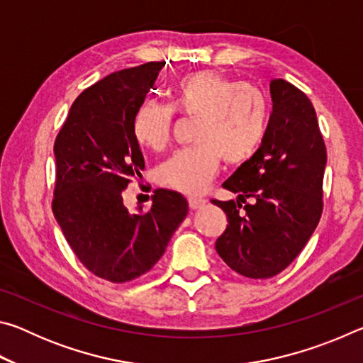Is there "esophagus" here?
Masks as SVG:
<instances>
[{
  "label": "esophagus",
  "mask_w": 363,
  "mask_h": 363,
  "mask_svg": "<svg viewBox=\"0 0 363 363\" xmlns=\"http://www.w3.org/2000/svg\"><path fill=\"white\" fill-rule=\"evenodd\" d=\"M206 203L205 199H201V196H189V206L192 208V210H199Z\"/></svg>",
  "instance_id": "esophagus-1"
}]
</instances>
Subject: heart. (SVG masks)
Wrapping results in <instances>:
<instances>
[{
  "label": "heart",
  "mask_w": 363,
  "mask_h": 363,
  "mask_svg": "<svg viewBox=\"0 0 363 363\" xmlns=\"http://www.w3.org/2000/svg\"><path fill=\"white\" fill-rule=\"evenodd\" d=\"M171 97V107L153 101L140 104L131 130L140 145L158 152L171 139L174 110L199 116L196 145L174 152L158 168L160 184L182 194L203 192L216 176L220 158L229 164L248 162L267 136L270 102L255 84L201 70L182 77Z\"/></svg>",
  "instance_id": "obj_1"
}]
</instances>
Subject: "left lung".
<instances>
[{
	"instance_id": "left-lung-1",
	"label": "left lung",
	"mask_w": 363,
	"mask_h": 363,
	"mask_svg": "<svg viewBox=\"0 0 363 363\" xmlns=\"http://www.w3.org/2000/svg\"><path fill=\"white\" fill-rule=\"evenodd\" d=\"M270 96L272 113L261 149L223 184L238 195L237 201L213 200L229 223L216 240L218 255L248 279L274 277L290 266L323 210L327 147L315 108L281 78L270 82Z\"/></svg>"
}]
</instances>
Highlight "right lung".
Returning <instances> with one entry per match:
<instances>
[{
	"mask_svg": "<svg viewBox=\"0 0 363 363\" xmlns=\"http://www.w3.org/2000/svg\"><path fill=\"white\" fill-rule=\"evenodd\" d=\"M163 67L147 62L89 86L54 143V218L83 266L112 284L149 272L189 211L187 200L167 189L153 192L147 211L130 213L123 205L121 192L145 167L133 115Z\"/></svg>",
	"mask_w": 363,
	"mask_h": 363,
	"instance_id": "obj_1",
	"label": "right lung"
}]
</instances>
